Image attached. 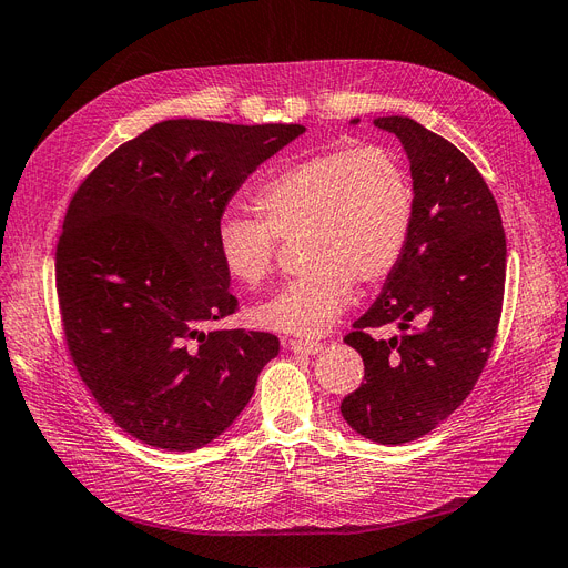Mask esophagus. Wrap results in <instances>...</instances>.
Masks as SVG:
<instances>
[{
  "instance_id": "esophagus-1",
  "label": "esophagus",
  "mask_w": 568,
  "mask_h": 568,
  "mask_svg": "<svg viewBox=\"0 0 568 568\" xmlns=\"http://www.w3.org/2000/svg\"><path fill=\"white\" fill-rule=\"evenodd\" d=\"M286 349H291L293 354H320L324 349L322 343L316 339H286Z\"/></svg>"
}]
</instances>
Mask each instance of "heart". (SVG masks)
I'll use <instances>...</instances> for the list:
<instances>
[{"label":"heart","mask_w":568,"mask_h":568,"mask_svg":"<svg viewBox=\"0 0 568 568\" xmlns=\"http://www.w3.org/2000/svg\"><path fill=\"white\" fill-rule=\"evenodd\" d=\"M258 216L223 212L216 252L244 286L267 280L277 240L303 233V275L248 314L254 326L324 335L352 301L354 282L377 284L400 263L415 219V189L389 146L328 149L272 172L254 193Z\"/></svg>","instance_id":"1"}]
</instances>
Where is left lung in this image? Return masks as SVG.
<instances>
[{
    "label": "left lung",
    "mask_w": 568,
    "mask_h": 568,
    "mask_svg": "<svg viewBox=\"0 0 568 568\" xmlns=\"http://www.w3.org/2000/svg\"><path fill=\"white\" fill-rule=\"evenodd\" d=\"M373 125L398 138L410 161L415 219L400 263L345 337L366 375L339 413L358 436L400 445L455 413L485 368L501 320L506 233L483 174L455 144L407 116ZM415 318L422 329L409 328ZM384 323L402 335L365 333Z\"/></svg>",
    "instance_id": "1"
}]
</instances>
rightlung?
I'll return each instance as SVG.
<instances>
[{"instance_id": "right-lung-1", "label": "right lung", "mask_w": 568, "mask_h": 568, "mask_svg": "<svg viewBox=\"0 0 568 568\" xmlns=\"http://www.w3.org/2000/svg\"><path fill=\"white\" fill-rule=\"evenodd\" d=\"M303 125L172 119L121 144L67 210L55 282L67 347L102 410L170 452L219 438L254 396L280 339L202 331L235 312L216 221Z\"/></svg>"}]
</instances>
